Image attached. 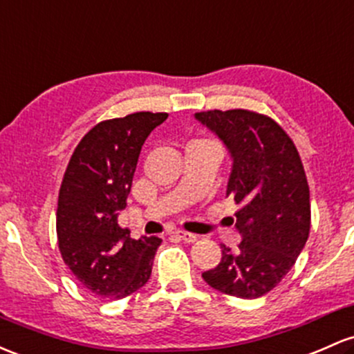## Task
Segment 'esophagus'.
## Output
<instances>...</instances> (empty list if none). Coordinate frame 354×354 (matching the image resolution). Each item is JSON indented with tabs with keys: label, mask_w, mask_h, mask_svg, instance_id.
Returning a JSON list of instances; mask_svg holds the SVG:
<instances>
[{
	"label": "esophagus",
	"mask_w": 354,
	"mask_h": 354,
	"mask_svg": "<svg viewBox=\"0 0 354 354\" xmlns=\"http://www.w3.org/2000/svg\"><path fill=\"white\" fill-rule=\"evenodd\" d=\"M174 236L180 240H183V242H188V243L196 242V235L189 234V232H185V230H176L174 232Z\"/></svg>",
	"instance_id": "1"
}]
</instances>
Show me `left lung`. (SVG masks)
I'll return each mask as SVG.
<instances>
[{
  "label": "left lung",
  "mask_w": 354,
  "mask_h": 354,
  "mask_svg": "<svg viewBox=\"0 0 354 354\" xmlns=\"http://www.w3.org/2000/svg\"><path fill=\"white\" fill-rule=\"evenodd\" d=\"M227 147L232 171L227 196L239 205V250L221 245L216 267L201 274L208 286L240 299L270 292L292 269L310 228L309 186L292 139L257 112H196Z\"/></svg>",
  "instance_id": "obj_1"
}]
</instances>
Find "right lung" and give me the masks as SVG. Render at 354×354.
Segmentation results:
<instances>
[{
    "label": "right lung",
    "mask_w": 354,
    "mask_h": 354,
    "mask_svg": "<svg viewBox=\"0 0 354 354\" xmlns=\"http://www.w3.org/2000/svg\"><path fill=\"white\" fill-rule=\"evenodd\" d=\"M166 112H136L99 122L73 151L57 208L58 248L88 292L122 299L149 281L161 239L134 240L119 227L141 147Z\"/></svg>",
    "instance_id": "right-lung-1"
}]
</instances>
